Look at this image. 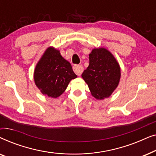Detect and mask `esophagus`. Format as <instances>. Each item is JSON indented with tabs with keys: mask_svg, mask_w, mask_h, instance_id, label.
Listing matches in <instances>:
<instances>
[{
	"mask_svg": "<svg viewBox=\"0 0 156 156\" xmlns=\"http://www.w3.org/2000/svg\"><path fill=\"white\" fill-rule=\"evenodd\" d=\"M73 70L74 72H75L76 74H77L78 76H80L82 73L84 71V67H83L82 65H74L73 67Z\"/></svg>",
	"mask_w": 156,
	"mask_h": 156,
	"instance_id": "1",
	"label": "esophagus"
}]
</instances>
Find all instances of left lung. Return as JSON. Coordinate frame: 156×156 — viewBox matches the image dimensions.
Returning a JSON list of instances; mask_svg holds the SVG:
<instances>
[{
    "label": "left lung",
    "instance_id": "8db88e82",
    "mask_svg": "<svg viewBox=\"0 0 156 156\" xmlns=\"http://www.w3.org/2000/svg\"><path fill=\"white\" fill-rule=\"evenodd\" d=\"M91 94L97 99L110 97L121 77L119 63L105 48L94 49L89 54V65L82 74Z\"/></svg>",
    "mask_w": 156,
    "mask_h": 156
}]
</instances>
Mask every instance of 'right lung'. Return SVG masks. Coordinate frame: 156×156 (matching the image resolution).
Masks as SVG:
<instances>
[{
  "label": "right lung",
  "instance_id": "right-lung-1",
  "mask_svg": "<svg viewBox=\"0 0 156 156\" xmlns=\"http://www.w3.org/2000/svg\"><path fill=\"white\" fill-rule=\"evenodd\" d=\"M76 77L70 63L53 48L47 49L34 72L36 86L44 95L52 98L59 97Z\"/></svg>",
  "mask_w": 156,
  "mask_h": 156
}]
</instances>
